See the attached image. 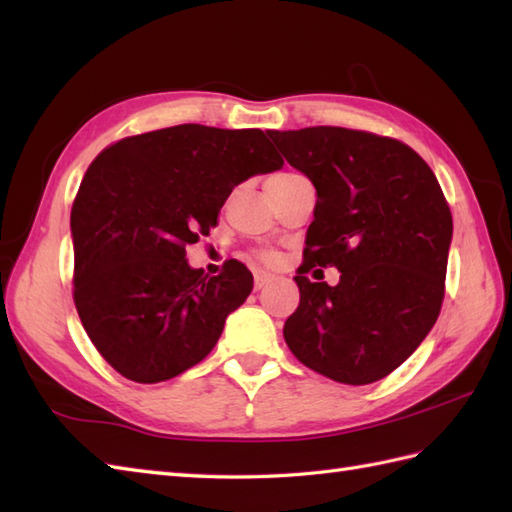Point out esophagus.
I'll return each instance as SVG.
<instances>
[{"instance_id": "esophagus-1", "label": "esophagus", "mask_w": 512, "mask_h": 512, "mask_svg": "<svg viewBox=\"0 0 512 512\" xmlns=\"http://www.w3.org/2000/svg\"><path fill=\"white\" fill-rule=\"evenodd\" d=\"M271 280H274V276L267 274V271H256V274H254V283H256V289L265 287L267 283H271Z\"/></svg>"}]
</instances>
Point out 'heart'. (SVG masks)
Returning a JSON list of instances; mask_svg holds the SVG:
<instances>
[{
  "label": "heart",
  "instance_id": "obj_1",
  "mask_svg": "<svg viewBox=\"0 0 512 512\" xmlns=\"http://www.w3.org/2000/svg\"><path fill=\"white\" fill-rule=\"evenodd\" d=\"M285 176H291V174H289V172H285V174H276V176H271V179H285ZM271 179H269V181H271ZM263 258H265V260H274V256H271V254H265Z\"/></svg>",
  "mask_w": 512,
  "mask_h": 512
}]
</instances>
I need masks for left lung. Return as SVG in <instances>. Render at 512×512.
<instances>
[{"label": "left lung", "mask_w": 512, "mask_h": 512, "mask_svg": "<svg viewBox=\"0 0 512 512\" xmlns=\"http://www.w3.org/2000/svg\"><path fill=\"white\" fill-rule=\"evenodd\" d=\"M267 134L318 196L287 347L336 382H378L440 316L453 241L442 187L420 154L389 137L331 125ZM316 264L336 266L339 285L301 276Z\"/></svg>", "instance_id": "left-lung-1"}]
</instances>
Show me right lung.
Wrapping results in <instances>:
<instances>
[{
	"instance_id": "add662e5",
	"label": "right lung",
	"mask_w": 512,
	"mask_h": 512,
	"mask_svg": "<svg viewBox=\"0 0 512 512\" xmlns=\"http://www.w3.org/2000/svg\"><path fill=\"white\" fill-rule=\"evenodd\" d=\"M283 163L263 130L198 123L121 139L92 161L70 212L75 305L123 378L170 380L214 349L254 276L238 260L205 274L185 245L210 234L236 185Z\"/></svg>"
}]
</instances>
